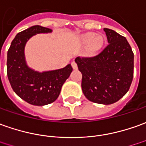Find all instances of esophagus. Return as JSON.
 Segmentation results:
<instances>
[{
	"label": "esophagus",
	"instance_id": "esophagus-1",
	"mask_svg": "<svg viewBox=\"0 0 146 146\" xmlns=\"http://www.w3.org/2000/svg\"><path fill=\"white\" fill-rule=\"evenodd\" d=\"M71 66H72V68L74 69V70H76L77 69V64L75 63V61H73V62H71Z\"/></svg>",
	"mask_w": 146,
	"mask_h": 146
}]
</instances>
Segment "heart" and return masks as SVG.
Listing matches in <instances>:
<instances>
[{"mask_svg":"<svg viewBox=\"0 0 146 146\" xmlns=\"http://www.w3.org/2000/svg\"><path fill=\"white\" fill-rule=\"evenodd\" d=\"M83 44L86 45V53L88 56H94L98 53L104 44V38L101 35L88 33L82 38Z\"/></svg>","mask_w":146,"mask_h":146,"instance_id":"obj_1","label":"heart"}]
</instances>
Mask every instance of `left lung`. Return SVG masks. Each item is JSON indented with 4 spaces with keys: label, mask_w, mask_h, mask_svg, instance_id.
Returning a JSON list of instances; mask_svg holds the SVG:
<instances>
[{
    "label": "left lung",
    "mask_w": 146,
    "mask_h": 146,
    "mask_svg": "<svg viewBox=\"0 0 146 146\" xmlns=\"http://www.w3.org/2000/svg\"><path fill=\"white\" fill-rule=\"evenodd\" d=\"M107 47L91 58L75 59L83 75L82 90L90 102L110 105L121 99L130 87L133 76V53L125 37L103 29Z\"/></svg>",
    "instance_id": "obj_1"
}]
</instances>
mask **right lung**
Segmentation results:
<instances>
[{"mask_svg":"<svg viewBox=\"0 0 146 146\" xmlns=\"http://www.w3.org/2000/svg\"><path fill=\"white\" fill-rule=\"evenodd\" d=\"M51 33L52 29L40 25L25 29L15 36L7 54V75L13 90L25 102L34 106L55 102L72 71L70 63L63 68L44 71H36L28 65L25 54L27 42L37 34Z\"/></svg>","mask_w":146,"mask_h":146,"instance_id":"add662e5","label":"right lung"}]
</instances>
